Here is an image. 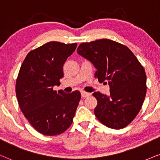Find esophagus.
Masks as SVG:
<instances>
[{"instance_id": "esophagus-1", "label": "esophagus", "mask_w": 160, "mask_h": 160, "mask_svg": "<svg viewBox=\"0 0 160 160\" xmlns=\"http://www.w3.org/2000/svg\"><path fill=\"white\" fill-rule=\"evenodd\" d=\"M81 96H82V97L86 98V97H89V96H91V93H88V92H86V91H82Z\"/></svg>"}]
</instances>
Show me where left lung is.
<instances>
[{
  "label": "left lung",
  "instance_id": "8db88e82",
  "mask_svg": "<svg viewBox=\"0 0 160 160\" xmlns=\"http://www.w3.org/2000/svg\"><path fill=\"white\" fill-rule=\"evenodd\" d=\"M77 52L93 63L99 82L109 84L110 96L93 93L97 100L96 117L110 128L126 127L140 112L146 94L142 66L127 46L110 39L83 42Z\"/></svg>",
  "mask_w": 160,
  "mask_h": 160
}]
</instances>
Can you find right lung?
<instances>
[{
  "label": "right lung",
  "mask_w": 160,
  "mask_h": 160,
  "mask_svg": "<svg viewBox=\"0 0 160 160\" xmlns=\"http://www.w3.org/2000/svg\"><path fill=\"white\" fill-rule=\"evenodd\" d=\"M78 44L50 42L28 53L16 81L20 110L42 135H60L71 126L81 94L53 90L63 78V66Z\"/></svg>",
  "instance_id": "add662e5"
}]
</instances>
